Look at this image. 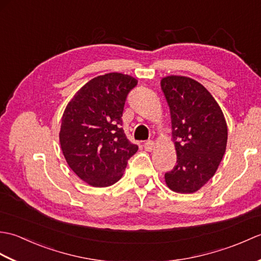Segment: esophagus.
Instances as JSON below:
<instances>
[{"label": "esophagus", "mask_w": 261, "mask_h": 261, "mask_svg": "<svg viewBox=\"0 0 261 261\" xmlns=\"http://www.w3.org/2000/svg\"><path fill=\"white\" fill-rule=\"evenodd\" d=\"M143 147H145V149H146L147 151H152V150H154V148H156V143H154L151 140H149V141L145 142V145H143Z\"/></svg>", "instance_id": "1"}]
</instances>
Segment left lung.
<instances>
[{
  "mask_svg": "<svg viewBox=\"0 0 261 261\" xmlns=\"http://www.w3.org/2000/svg\"><path fill=\"white\" fill-rule=\"evenodd\" d=\"M168 103L177 164L165 174L173 192H197L214 176L226 149L228 126L220 105L201 83L170 75L160 81Z\"/></svg>",
  "mask_w": 261,
  "mask_h": 261,
  "instance_id": "left-lung-1",
  "label": "left lung"
}]
</instances>
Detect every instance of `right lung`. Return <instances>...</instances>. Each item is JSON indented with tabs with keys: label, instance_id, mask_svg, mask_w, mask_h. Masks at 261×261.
<instances>
[{
	"label": "right lung",
	"instance_id": "add662e5",
	"mask_svg": "<svg viewBox=\"0 0 261 261\" xmlns=\"http://www.w3.org/2000/svg\"><path fill=\"white\" fill-rule=\"evenodd\" d=\"M138 84L130 75L109 73L87 82L66 107L59 141L71 170L93 187L118 181L138 146L126 139L122 113Z\"/></svg>",
	"mask_w": 261,
	"mask_h": 261
}]
</instances>
